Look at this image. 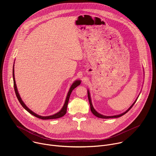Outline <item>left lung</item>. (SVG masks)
I'll list each match as a JSON object with an SVG mask.
<instances>
[{"label": "left lung", "instance_id": "1", "mask_svg": "<svg viewBox=\"0 0 156 156\" xmlns=\"http://www.w3.org/2000/svg\"><path fill=\"white\" fill-rule=\"evenodd\" d=\"M87 97H88V100H89V102H90V108H91V111L92 112V113L95 115V116H96V117H99V118H101V119H110V118H118V117H121V116H122V115H123L124 114H125L126 112H128V111L131 109V108L133 106V105L135 104V103L136 102V100H137V99H136V100L135 101V102L133 103L132 105H131V106L126 111V112H123V114H120V115H114V116H105V115H101V114H99L97 111H96V110L94 108V107H93V104H92V102H91V98H90V91H89V90H87Z\"/></svg>", "mask_w": 156, "mask_h": 156}]
</instances>
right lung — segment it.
Segmentation results:
<instances>
[{"label":"right lung","instance_id":"right-lung-1","mask_svg":"<svg viewBox=\"0 0 156 156\" xmlns=\"http://www.w3.org/2000/svg\"><path fill=\"white\" fill-rule=\"evenodd\" d=\"M13 86H14V90H15V94L16 96V98L18 100V101L20 102V103L21 104V105L24 108H25L26 110H27L29 113H30L31 115L35 116L36 117H37L39 119H42V120H48V119H58V118H60L62 117H63V115H65V114L66 113V109H67V105H68V103H69V98L70 96V94L72 92V91L74 90L75 87H76L78 85L80 84L81 83V81L80 80H76L75 81L72 85V86L70 87V90L67 94V96H66L65 104L62 107V108L60 110V111H59L58 112H57V114L51 115V116H47V117H43V116H41L39 115L36 114L34 112H33V111H31L30 109H29L28 108V107L25 104V103L23 102V101L21 100L20 94H18L17 88H16V85L15 83V76H14V65H13Z\"/></svg>","mask_w":156,"mask_h":156}]
</instances>
